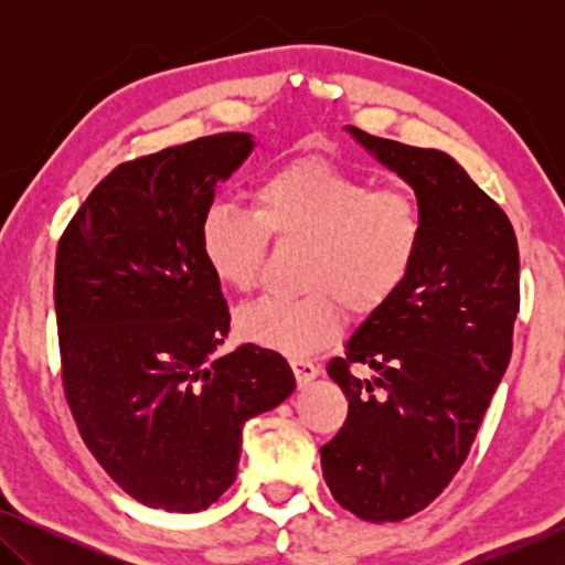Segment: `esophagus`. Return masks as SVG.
<instances>
[{
	"instance_id": "1",
	"label": "esophagus",
	"mask_w": 565,
	"mask_h": 565,
	"mask_svg": "<svg viewBox=\"0 0 565 565\" xmlns=\"http://www.w3.org/2000/svg\"><path fill=\"white\" fill-rule=\"evenodd\" d=\"M290 367H292V373H296L298 385L311 383L313 377L319 375V365H316V362H311V360H306V358H292Z\"/></svg>"
}]
</instances>
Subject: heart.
<instances>
[{
	"label": "heart",
	"instance_id": "1",
	"mask_svg": "<svg viewBox=\"0 0 565 565\" xmlns=\"http://www.w3.org/2000/svg\"><path fill=\"white\" fill-rule=\"evenodd\" d=\"M424 207L404 184H375L329 159L285 161L254 188V211L213 203L200 218V257L226 290L249 292L269 236L308 244L298 298H262L236 316L246 342L303 358L337 342L354 316L383 311L412 280L424 249Z\"/></svg>",
	"mask_w": 565,
	"mask_h": 565
}]
</instances>
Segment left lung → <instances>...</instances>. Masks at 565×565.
<instances>
[{"label": "left lung", "instance_id": "obj_1", "mask_svg": "<svg viewBox=\"0 0 565 565\" xmlns=\"http://www.w3.org/2000/svg\"><path fill=\"white\" fill-rule=\"evenodd\" d=\"M350 130L412 184L427 234L406 288L327 365L350 408L321 447V470L354 516L398 522L450 486L504 377L520 313V246L499 203L447 153ZM354 364L379 377L362 382Z\"/></svg>", "mask_w": 565, "mask_h": 565}]
</instances>
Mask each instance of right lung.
I'll return each instance as SVG.
<instances>
[{
  "instance_id": "1",
  "label": "right lung",
  "mask_w": 565,
  "mask_h": 565,
  "mask_svg": "<svg viewBox=\"0 0 565 565\" xmlns=\"http://www.w3.org/2000/svg\"><path fill=\"white\" fill-rule=\"evenodd\" d=\"M218 134L115 167L58 238L61 381L76 429L128 497L203 512L234 483L244 422L282 404V354L218 358L231 313L200 257V218L249 157Z\"/></svg>"
}]
</instances>
